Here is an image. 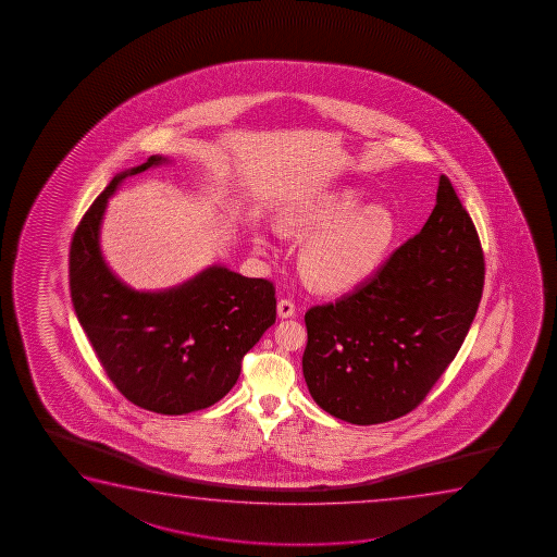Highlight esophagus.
<instances>
[{"label":"esophagus","instance_id":"esophagus-1","mask_svg":"<svg viewBox=\"0 0 557 557\" xmlns=\"http://www.w3.org/2000/svg\"><path fill=\"white\" fill-rule=\"evenodd\" d=\"M297 313V306L295 302L290 300V298H282L280 302H277V315L285 320V318H293Z\"/></svg>","mask_w":557,"mask_h":557}]
</instances>
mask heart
Segmentation results:
<instances>
[{
	"label": "heart",
	"instance_id": "obj_1",
	"mask_svg": "<svg viewBox=\"0 0 557 557\" xmlns=\"http://www.w3.org/2000/svg\"><path fill=\"white\" fill-rule=\"evenodd\" d=\"M280 228L310 237L300 257L306 280L323 293H344L369 280L388 255L396 237V219L386 207H361L351 190L306 199L282 214ZM267 249L264 236L255 237Z\"/></svg>",
	"mask_w": 557,
	"mask_h": 557
}]
</instances>
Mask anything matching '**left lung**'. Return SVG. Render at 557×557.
<instances>
[{
	"instance_id": "left-lung-1",
	"label": "left lung",
	"mask_w": 557,
	"mask_h": 557,
	"mask_svg": "<svg viewBox=\"0 0 557 557\" xmlns=\"http://www.w3.org/2000/svg\"><path fill=\"white\" fill-rule=\"evenodd\" d=\"M483 280L480 237L442 175L419 234L354 293L306 312L302 373L313 401L359 426L419 407L465 343Z\"/></svg>"
}]
</instances>
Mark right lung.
Masks as SVG:
<instances>
[{
  "instance_id": "1",
  "label": "right lung",
  "mask_w": 557,
  "mask_h": 557,
  "mask_svg": "<svg viewBox=\"0 0 557 557\" xmlns=\"http://www.w3.org/2000/svg\"><path fill=\"white\" fill-rule=\"evenodd\" d=\"M165 161L150 156L92 201L70 244V295L115 388L148 411L186 414L234 388L245 354L274 325L275 287L224 267L158 293L133 290L112 274L99 244L108 198L127 176Z\"/></svg>"
}]
</instances>
